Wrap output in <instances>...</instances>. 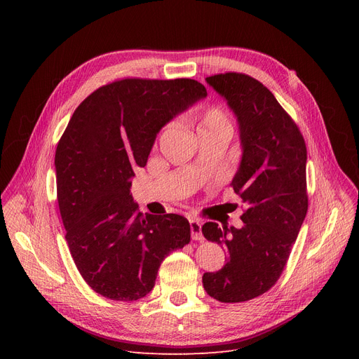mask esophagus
<instances>
[{"instance_id": "obj_1", "label": "esophagus", "mask_w": 359, "mask_h": 359, "mask_svg": "<svg viewBox=\"0 0 359 359\" xmlns=\"http://www.w3.org/2000/svg\"><path fill=\"white\" fill-rule=\"evenodd\" d=\"M191 236H192V240H199L202 241L203 240V236H202V224L199 219H191Z\"/></svg>"}]
</instances>
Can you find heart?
I'll list each match as a JSON object with an SVG mask.
<instances>
[{"mask_svg": "<svg viewBox=\"0 0 359 359\" xmlns=\"http://www.w3.org/2000/svg\"><path fill=\"white\" fill-rule=\"evenodd\" d=\"M230 119L225 115V111L217 106L206 107L201 115V129H230Z\"/></svg>", "mask_w": 359, "mask_h": 359, "instance_id": "obj_1", "label": "heart"}]
</instances>
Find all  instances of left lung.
Returning <instances> with one entry per match:
<instances>
[{
	"instance_id": "1",
	"label": "left lung",
	"mask_w": 359,
	"mask_h": 359,
	"mask_svg": "<svg viewBox=\"0 0 359 359\" xmlns=\"http://www.w3.org/2000/svg\"><path fill=\"white\" fill-rule=\"evenodd\" d=\"M238 122L243 156L231 182L246 210L241 229L206 222L202 234L227 252L218 272L202 276L205 291L221 303H243L269 291L290 257L309 210L303 135L273 94L250 75L206 77Z\"/></svg>"
}]
</instances>
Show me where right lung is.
Masks as SVG:
<instances>
[{
	"mask_svg": "<svg viewBox=\"0 0 359 359\" xmlns=\"http://www.w3.org/2000/svg\"><path fill=\"white\" fill-rule=\"evenodd\" d=\"M203 97L206 88L191 79H123L75 109L55 153L56 198L75 266L97 294L145 297L164 257L191 241L184 217L138 211L130 179L160 129Z\"/></svg>",
	"mask_w": 359,
	"mask_h": 359,
	"instance_id": "obj_1",
	"label": "right lung"
}]
</instances>
